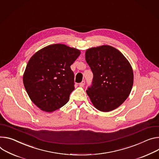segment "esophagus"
I'll return each mask as SVG.
<instances>
[{
    "instance_id": "34e87169",
    "label": "esophagus",
    "mask_w": 159,
    "mask_h": 159,
    "mask_svg": "<svg viewBox=\"0 0 159 159\" xmlns=\"http://www.w3.org/2000/svg\"><path fill=\"white\" fill-rule=\"evenodd\" d=\"M84 84H85V81L83 80V81H82V82H80L79 84V85L80 86V87H83V86L84 85Z\"/></svg>"
}]
</instances>
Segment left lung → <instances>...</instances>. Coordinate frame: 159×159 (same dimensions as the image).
I'll use <instances>...</instances> for the list:
<instances>
[{"instance_id":"8db88e82","label":"left lung","mask_w":159,"mask_h":159,"mask_svg":"<svg viewBox=\"0 0 159 159\" xmlns=\"http://www.w3.org/2000/svg\"><path fill=\"white\" fill-rule=\"evenodd\" d=\"M85 60L93 74V84L86 91L94 107L108 112L120 107L131 93L132 66L118 49L108 45L85 51Z\"/></svg>"}]
</instances>
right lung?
Wrapping results in <instances>:
<instances>
[{
  "label": "right lung",
  "instance_id": "right-lung-1",
  "mask_svg": "<svg viewBox=\"0 0 159 159\" xmlns=\"http://www.w3.org/2000/svg\"><path fill=\"white\" fill-rule=\"evenodd\" d=\"M80 54L77 49L56 44L43 48L30 57L23 81L28 96L41 110L52 112L68 102L75 89L70 66Z\"/></svg>",
  "mask_w": 159,
  "mask_h": 159
}]
</instances>
